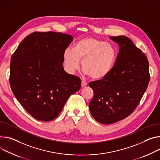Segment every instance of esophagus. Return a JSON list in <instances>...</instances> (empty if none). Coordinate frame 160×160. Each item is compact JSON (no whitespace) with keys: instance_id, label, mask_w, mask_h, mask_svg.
Wrapping results in <instances>:
<instances>
[{"instance_id":"34e87169","label":"esophagus","mask_w":160,"mask_h":160,"mask_svg":"<svg viewBox=\"0 0 160 160\" xmlns=\"http://www.w3.org/2000/svg\"><path fill=\"white\" fill-rule=\"evenodd\" d=\"M87 85H88V83H87L85 81H82V88H84V87L87 86Z\"/></svg>"}]
</instances>
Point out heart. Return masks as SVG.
Returning <instances> with one entry per match:
<instances>
[{
  "mask_svg": "<svg viewBox=\"0 0 160 160\" xmlns=\"http://www.w3.org/2000/svg\"><path fill=\"white\" fill-rule=\"evenodd\" d=\"M115 59L116 52L112 45L93 37L80 39L74 50L67 48L64 53L65 68L68 72L75 73L82 60L85 74L95 80L102 79L108 75Z\"/></svg>",
  "mask_w": 160,
  "mask_h": 160,
  "instance_id": "1",
  "label": "heart"
}]
</instances>
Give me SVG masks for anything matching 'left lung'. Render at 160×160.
<instances>
[{
    "label": "left lung",
    "instance_id": "obj_1",
    "mask_svg": "<svg viewBox=\"0 0 160 160\" xmlns=\"http://www.w3.org/2000/svg\"><path fill=\"white\" fill-rule=\"evenodd\" d=\"M119 51L111 71L103 79L91 82L94 91L89 103L92 117L110 124L126 118L138 106L150 80L149 62L128 37L111 36Z\"/></svg>",
    "mask_w": 160,
    "mask_h": 160
}]
</instances>
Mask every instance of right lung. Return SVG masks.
I'll return each mask as SVG.
<instances>
[{
  "instance_id": "1",
  "label": "right lung",
  "mask_w": 160,
  "mask_h": 160,
  "mask_svg": "<svg viewBox=\"0 0 160 160\" xmlns=\"http://www.w3.org/2000/svg\"><path fill=\"white\" fill-rule=\"evenodd\" d=\"M72 41L69 34L34 32L12 54L9 83L19 103L41 121L55 119L69 96L81 88V80L67 73L64 53Z\"/></svg>"
}]
</instances>
